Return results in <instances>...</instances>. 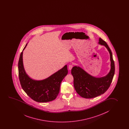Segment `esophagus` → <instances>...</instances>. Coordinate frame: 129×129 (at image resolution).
I'll use <instances>...</instances> for the list:
<instances>
[{"label": "esophagus", "mask_w": 129, "mask_h": 129, "mask_svg": "<svg viewBox=\"0 0 129 129\" xmlns=\"http://www.w3.org/2000/svg\"><path fill=\"white\" fill-rule=\"evenodd\" d=\"M72 67H73V65H70L69 66V69L70 70H71V69L72 68Z\"/></svg>", "instance_id": "1"}]
</instances>
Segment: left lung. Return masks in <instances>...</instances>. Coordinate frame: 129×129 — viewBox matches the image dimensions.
Masks as SVG:
<instances>
[{"label":"left lung","mask_w":129,"mask_h":129,"mask_svg":"<svg viewBox=\"0 0 129 129\" xmlns=\"http://www.w3.org/2000/svg\"><path fill=\"white\" fill-rule=\"evenodd\" d=\"M99 44L104 46L110 53V70L107 75L100 78L93 76L78 66L71 69L75 90L80 96L86 99L96 97L104 93L110 87L114 75V63L110 47L100 38Z\"/></svg>","instance_id":"8db88e82"}]
</instances>
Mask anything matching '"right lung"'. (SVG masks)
I'll use <instances>...</instances> for the list:
<instances>
[{
	"label": "right lung",
	"instance_id": "1",
	"mask_svg": "<svg viewBox=\"0 0 129 129\" xmlns=\"http://www.w3.org/2000/svg\"><path fill=\"white\" fill-rule=\"evenodd\" d=\"M27 45V43L21 53L18 62L19 79L22 89L36 102L46 103L53 101L58 96L61 83L67 75V65L47 79L41 80L31 79L26 72L23 63V51Z\"/></svg>",
	"mask_w": 129,
	"mask_h": 129
}]
</instances>
